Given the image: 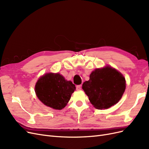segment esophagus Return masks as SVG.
Here are the masks:
<instances>
[{
	"instance_id": "obj_1",
	"label": "esophagus",
	"mask_w": 149,
	"mask_h": 149,
	"mask_svg": "<svg viewBox=\"0 0 149 149\" xmlns=\"http://www.w3.org/2000/svg\"><path fill=\"white\" fill-rule=\"evenodd\" d=\"M81 85L76 86V89H77L78 91H79V90H81Z\"/></svg>"
}]
</instances>
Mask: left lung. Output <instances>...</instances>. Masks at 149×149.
I'll return each mask as SVG.
<instances>
[{"instance_id": "8db88e82", "label": "left lung", "mask_w": 149, "mask_h": 149, "mask_svg": "<svg viewBox=\"0 0 149 149\" xmlns=\"http://www.w3.org/2000/svg\"><path fill=\"white\" fill-rule=\"evenodd\" d=\"M125 79L119 71L111 66L97 68L89 76L82 88L93 106L104 109L118 103L125 89Z\"/></svg>"}]
</instances>
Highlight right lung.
I'll return each instance as SVG.
<instances>
[{"label": "right lung", "mask_w": 149, "mask_h": 149, "mask_svg": "<svg viewBox=\"0 0 149 149\" xmlns=\"http://www.w3.org/2000/svg\"><path fill=\"white\" fill-rule=\"evenodd\" d=\"M76 87L59 73H47L40 77L35 91L40 101L53 109L61 110L70 101Z\"/></svg>", "instance_id": "1"}]
</instances>
